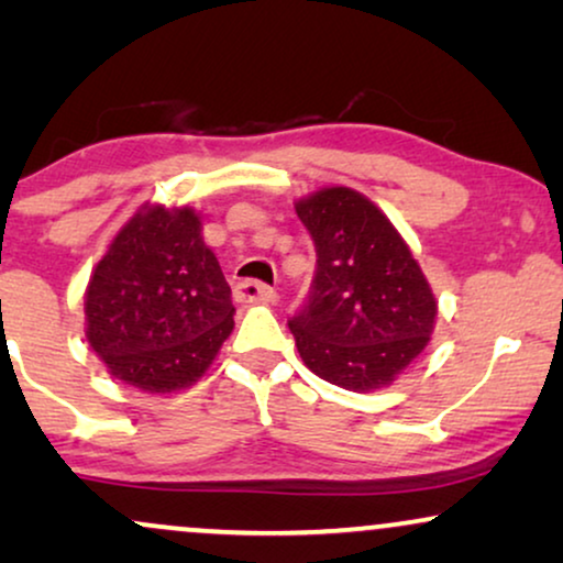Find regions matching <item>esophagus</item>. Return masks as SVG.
I'll list each match as a JSON object with an SVG mask.
<instances>
[{"mask_svg":"<svg viewBox=\"0 0 563 563\" xmlns=\"http://www.w3.org/2000/svg\"><path fill=\"white\" fill-rule=\"evenodd\" d=\"M233 297L238 302H276V291L272 287H266V284L253 279L238 282Z\"/></svg>","mask_w":563,"mask_h":563,"instance_id":"obj_1","label":"esophagus"}]
</instances>
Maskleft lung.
<instances>
[{"mask_svg": "<svg viewBox=\"0 0 563 563\" xmlns=\"http://www.w3.org/2000/svg\"><path fill=\"white\" fill-rule=\"evenodd\" d=\"M318 268L289 320L305 366L351 391L395 382L430 343L438 302L410 245L358 191L328 187L299 199Z\"/></svg>", "mask_w": 563, "mask_h": 563, "instance_id": "1", "label": "left lung"}]
</instances>
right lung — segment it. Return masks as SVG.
I'll return each mask as SVG.
<instances>
[{"label": "right lung", "instance_id": "right-lung-1", "mask_svg": "<svg viewBox=\"0 0 563 563\" xmlns=\"http://www.w3.org/2000/svg\"><path fill=\"white\" fill-rule=\"evenodd\" d=\"M87 341L107 372L148 395L187 389L233 330V299L191 207L143 205L91 272Z\"/></svg>", "mask_w": 563, "mask_h": 563}]
</instances>
